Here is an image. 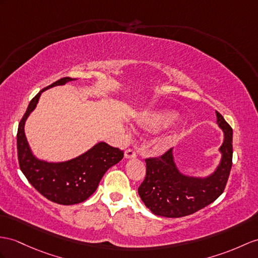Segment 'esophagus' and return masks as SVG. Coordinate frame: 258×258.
<instances>
[{
    "label": "esophagus",
    "mask_w": 258,
    "mask_h": 258,
    "mask_svg": "<svg viewBox=\"0 0 258 258\" xmlns=\"http://www.w3.org/2000/svg\"><path fill=\"white\" fill-rule=\"evenodd\" d=\"M124 158L125 159H135L137 158V152L134 149H128L124 151Z\"/></svg>",
    "instance_id": "esophagus-1"
}]
</instances>
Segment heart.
<instances>
[{
  "label": "heart",
  "instance_id": "heart-1",
  "mask_svg": "<svg viewBox=\"0 0 258 258\" xmlns=\"http://www.w3.org/2000/svg\"><path fill=\"white\" fill-rule=\"evenodd\" d=\"M172 114H150L144 118V125L150 130L159 131L167 128L174 121Z\"/></svg>",
  "mask_w": 258,
  "mask_h": 258
}]
</instances>
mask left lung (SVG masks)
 Returning a JSON list of instances; mask_svg holds the SVG:
<instances>
[{
    "label": "left lung",
    "instance_id": "obj_1",
    "mask_svg": "<svg viewBox=\"0 0 258 258\" xmlns=\"http://www.w3.org/2000/svg\"><path fill=\"white\" fill-rule=\"evenodd\" d=\"M217 122L224 131L220 148L222 159L217 171L207 178L188 177L180 174L173 161L172 149L162 155L147 158V174L138 192L154 215L180 218L192 215L210 205L224 191L232 167V128L219 111Z\"/></svg>",
    "mask_w": 258,
    "mask_h": 258
}]
</instances>
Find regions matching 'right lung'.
<instances>
[{"mask_svg":"<svg viewBox=\"0 0 258 258\" xmlns=\"http://www.w3.org/2000/svg\"><path fill=\"white\" fill-rule=\"evenodd\" d=\"M72 78H62L41 90L30 100L17 130V158L21 171L29 183L50 202L59 205L83 203L96 190L109 167L122 160L123 151L100 142L77 159L62 163H48L36 159L30 152L24 133L27 117L36 107L40 94L55 85H63Z\"/></svg>","mask_w":258,"mask_h":258,"instance_id":"obj_1","label":"right lung"}]
</instances>
